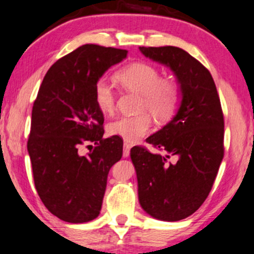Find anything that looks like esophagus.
<instances>
[{
  "label": "esophagus",
  "mask_w": 254,
  "mask_h": 254,
  "mask_svg": "<svg viewBox=\"0 0 254 254\" xmlns=\"http://www.w3.org/2000/svg\"><path fill=\"white\" fill-rule=\"evenodd\" d=\"M129 152H130V144L125 143V144H124V152H122V155H124V157H128V156H129Z\"/></svg>",
  "instance_id": "esophagus-1"
}]
</instances>
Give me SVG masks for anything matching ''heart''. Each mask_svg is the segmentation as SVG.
Returning <instances> with one entry per match:
<instances>
[{
  "label": "heart",
  "mask_w": 254,
  "mask_h": 254,
  "mask_svg": "<svg viewBox=\"0 0 254 254\" xmlns=\"http://www.w3.org/2000/svg\"><path fill=\"white\" fill-rule=\"evenodd\" d=\"M116 80L128 91L141 94L140 110H149L156 119L167 120L176 113L181 103V87L173 78L161 77L160 71L146 63H132L116 72ZM94 103L103 114L115 109V94L108 81L94 84ZM152 121L148 114L122 116L108 125L109 134L133 143L148 134Z\"/></svg>",
  "instance_id": "obj_1"
}]
</instances>
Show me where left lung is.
I'll use <instances>...</instances> for the list:
<instances>
[{"label": "left lung", "instance_id": "8db88e82", "mask_svg": "<svg viewBox=\"0 0 254 254\" xmlns=\"http://www.w3.org/2000/svg\"><path fill=\"white\" fill-rule=\"evenodd\" d=\"M139 50L170 67L182 95L173 119L146 139L165 155L130 149L139 203L152 218L177 222L197 211L213 187L224 156V117L212 75L188 52L173 46ZM171 156L176 163L168 162Z\"/></svg>", "mask_w": 254, "mask_h": 254}]
</instances>
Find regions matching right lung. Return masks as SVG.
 Wrapping results in <instances>:
<instances>
[{
    "mask_svg": "<svg viewBox=\"0 0 254 254\" xmlns=\"http://www.w3.org/2000/svg\"><path fill=\"white\" fill-rule=\"evenodd\" d=\"M126 57V50L81 46L52 65L32 106L28 151L35 188L64 222L87 223L99 215L109 171L122 157L121 138H103L104 116L93 89ZM84 142L96 144L87 157L78 152Z\"/></svg>",
    "mask_w": 254,
    "mask_h": 254,
    "instance_id": "obj_1",
    "label": "right lung"
}]
</instances>
